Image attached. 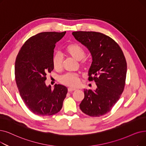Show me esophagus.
I'll return each mask as SVG.
<instances>
[{"mask_svg": "<svg viewBox=\"0 0 146 146\" xmlns=\"http://www.w3.org/2000/svg\"><path fill=\"white\" fill-rule=\"evenodd\" d=\"M76 90V89L72 88H68V92H72V91H75Z\"/></svg>", "mask_w": 146, "mask_h": 146, "instance_id": "esophagus-1", "label": "esophagus"}]
</instances>
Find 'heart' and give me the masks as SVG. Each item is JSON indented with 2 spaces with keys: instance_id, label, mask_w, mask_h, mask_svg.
<instances>
[{
  "instance_id": "b5f03b06",
  "label": "heart",
  "mask_w": 146,
  "mask_h": 146,
  "mask_svg": "<svg viewBox=\"0 0 146 146\" xmlns=\"http://www.w3.org/2000/svg\"><path fill=\"white\" fill-rule=\"evenodd\" d=\"M66 53L73 59L80 61L82 67H85L87 65V60L84 58L86 55L85 49L76 43H72L68 44L65 47ZM52 64L54 68L56 70H60L62 67L63 57L58 52L54 54L52 57ZM62 84L70 87H77L80 82L79 76L76 74L66 73L61 76L59 79Z\"/></svg>"
}]
</instances>
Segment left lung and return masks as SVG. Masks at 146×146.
Segmentation results:
<instances>
[{"label": "left lung", "mask_w": 146, "mask_h": 146, "mask_svg": "<svg viewBox=\"0 0 146 146\" xmlns=\"http://www.w3.org/2000/svg\"><path fill=\"white\" fill-rule=\"evenodd\" d=\"M75 39L90 50L92 62L88 80L96 83V90H84L80 109L86 115L99 117L109 113L122 94L127 64L121 48L111 37L95 31H74Z\"/></svg>", "instance_id": "obj_1"}]
</instances>
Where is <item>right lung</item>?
<instances>
[{"mask_svg":"<svg viewBox=\"0 0 146 146\" xmlns=\"http://www.w3.org/2000/svg\"><path fill=\"white\" fill-rule=\"evenodd\" d=\"M66 33L42 32L31 36L17 55L15 64L17 85L24 104L35 115H53L62 107L67 88L55 84L52 89L45 82L46 74L54 69L55 44Z\"/></svg>","mask_w":146,"mask_h":146,"instance_id":"obj_1","label":"right lung"}]
</instances>
